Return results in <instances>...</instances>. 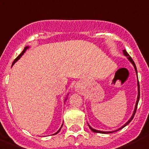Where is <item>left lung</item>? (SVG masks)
<instances>
[{
	"mask_svg": "<svg viewBox=\"0 0 149 149\" xmlns=\"http://www.w3.org/2000/svg\"><path fill=\"white\" fill-rule=\"evenodd\" d=\"M123 53H124V55H125V56H127V58H128V60L130 61V62H131L132 63V64H133V65H134V69H135V70H136V75H137V70H136V64H135V63H134V61H133V59L131 58V57L130 56V55H129V54L127 52V51L126 50H123ZM137 85H138V96H137V100H136V106H135V109H134V113H133V115H132V116H131V118H130V119L128 120V121H127L126 123H125V125H123L122 127H120L119 129H118V130H115V131H100V130H95V129H94V128H92V127H90L89 126V125H88V127H89V128L91 129V130H92L93 132H94V133H99V134H111V133H112V132H116V131H118V130H121V129H122L123 127H125V126H127V125H128L129 123L130 122V121H132V119H133V118H134V116H135V113H136V109H137V105H138V103H139V80H138V81H137Z\"/></svg>",
	"mask_w": 149,
	"mask_h": 149,
	"instance_id": "left-lung-1",
	"label": "left lung"
}]
</instances>
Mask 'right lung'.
Returning <instances> with one entry per match:
<instances>
[{
  "instance_id": "add662e5",
  "label": "right lung",
  "mask_w": 149,
  "mask_h": 149,
  "mask_svg": "<svg viewBox=\"0 0 149 149\" xmlns=\"http://www.w3.org/2000/svg\"><path fill=\"white\" fill-rule=\"evenodd\" d=\"M28 48H29V46H26V47H24V50H23V51H22V53H21L20 55H19V56H18V57H17V58H15V60H14V61H13V64H12V66H13V64H15V62L17 61H18V60H19V58H20L22 56V55H23V54H24V52H25V51H26V50H27V49H28ZM66 100H67V98H66V99H65V101H66ZM62 126H63V125H62ZM62 126H61V128H60V129H59V130H58V131H57V132H56V133H55V134H58V133H59V131H60V130H61V129Z\"/></svg>"
}]
</instances>
